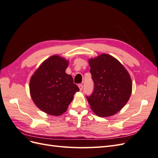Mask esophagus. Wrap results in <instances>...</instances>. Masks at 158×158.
I'll return each mask as SVG.
<instances>
[{
	"label": "esophagus",
	"mask_w": 158,
	"mask_h": 158,
	"mask_svg": "<svg viewBox=\"0 0 158 158\" xmlns=\"http://www.w3.org/2000/svg\"><path fill=\"white\" fill-rule=\"evenodd\" d=\"M78 87H79V89L80 91H82L83 89V85L82 84H79Z\"/></svg>",
	"instance_id": "obj_1"
}]
</instances>
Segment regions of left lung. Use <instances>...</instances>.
I'll use <instances>...</instances> for the list:
<instances>
[{"mask_svg":"<svg viewBox=\"0 0 158 158\" xmlns=\"http://www.w3.org/2000/svg\"><path fill=\"white\" fill-rule=\"evenodd\" d=\"M89 64L94 83L93 93L86 96L90 107L99 117L112 116L131 97V76L120 62L108 54L90 59Z\"/></svg>","mask_w":158,"mask_h":158,"instance_id":"1","label":"left lung"}]
</instances>
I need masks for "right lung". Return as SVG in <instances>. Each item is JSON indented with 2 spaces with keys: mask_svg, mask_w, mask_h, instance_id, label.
Masks as SVG:
<instances>
[{
  "mask_svg": "<svg viewBox=\"0 0 158 158\" xmlns=\"http://www.w3.org/2000/svg\"><path fill=\"white\" fill-rule=\"evenodd\" d=\"M69 61L59 55L45 60L31 76L30 92L35 106L50 115L66 112L74 95L80 90L71 75L65 73Z\"/></svg>",
  "mask_w": 158,
  "mask_h": 158,
  "instance_id": "1",
  "label": "right lung"
}]
</instances>
